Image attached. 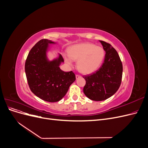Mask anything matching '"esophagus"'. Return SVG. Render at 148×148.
Segmentation results:
<instances>
[{"label":"esophagus","instance_id":"1","mask_svg":"<svg viewBox=\"0 0 148 148\" xmlns=\"http://www.w3.org/2000/svg\"><path fill=\"white\" fill-rule=\"evenodd\" d=\"M82 77L81 76H80L79 75H76V78L77 79H78V78H81Z\"/></svg>","mask_w":148,"mask_h":148}]
</instances>
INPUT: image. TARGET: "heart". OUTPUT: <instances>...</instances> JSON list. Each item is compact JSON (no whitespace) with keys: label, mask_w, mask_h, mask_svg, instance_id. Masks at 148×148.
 Masks as SVG:
<instances>
[{"label":"heart","mask_w":148,"mask_h":148,"mask_svg":"<svg viewBox=\"0 0 148 148\" xmlns=\"http://www.w3.org/2000/svg\"><path fill=\"white\" fill-rule=\"evenodd\" d=\"M105 57V51L102 47L92 43H80L71 46L69 56H65V60L69 65L72 64V60L77 62V68L83 73H91L102 65Z\"/></svg>","instance_id":"heart-1"}]
</instances>
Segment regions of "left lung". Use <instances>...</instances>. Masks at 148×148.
Wrapping results in <instances>:
<instances>
[{
    "label": "left lung",
    "instance_id": "obj_1",
    "mask_svg": "<svg viewBox=\"0 0 148 148\" xmlns=\"http://www.w3.org/2000/svg\"><path fill=\"white\" fill-rule=\"evenodd\" d=\"M106 52L104 63L99 70L83 77L86 80L84 95L92 101L108 99L117 91L122 82L123 66L115 49L110 44L99 41Z\"/></svg>",
    "mask_w": 148,
    "mask_h": 148
}]
</instances>
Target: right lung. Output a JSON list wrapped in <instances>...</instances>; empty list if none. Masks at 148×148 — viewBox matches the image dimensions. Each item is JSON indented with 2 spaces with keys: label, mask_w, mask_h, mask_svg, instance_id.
Here are the masks:
<instances>
[{
  "label": "right lung",
  "mask_w": 148,
  "mask_h": 148,
  "mask_svg": "<svg viewBox=\"0 0 148 148\" xmlns=\"http://www.w3.org/2000/svg\"><path fill=\"white\" fill-rule=\"evenodd\" d=\"M49 44H55L50 40H40L29 51L25 62V73L29 87L33 93L49 102L59 101L76 79L72 71H62L60 65L64 62L59 54L57 59L49 61L47 57Z\"/></svg>",
  "instance_id": "right-lung-1"
}]
</instances>
